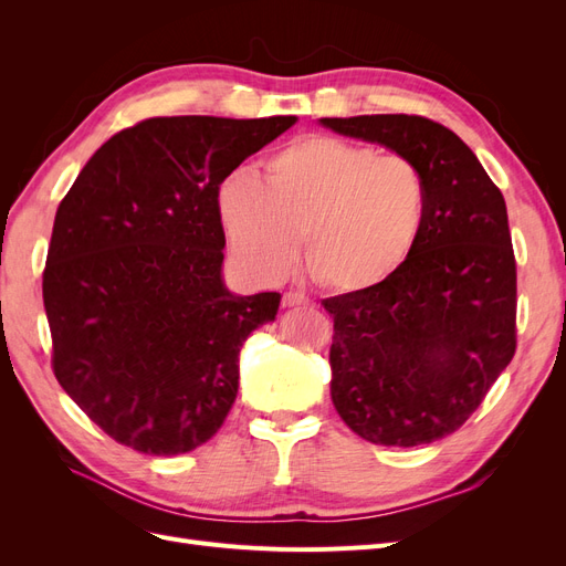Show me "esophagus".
<instances>
[{"label":"esophagus","mask_w":566,"mask_h":566,"mask_svg":"<svg viewBox=\"0 0 566 566\" xmlns=\"http://www.w3.org/2000/svg\"><path fill=\"white\" fill-rule=\"evenodd\" d=\"M310 304H312V300L306 297L304 293H297V290H295V293L290 290V293L283 295V306H310Z\"/></svg>","instance_id":"esophagus-1"}]
</instances>
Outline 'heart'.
Segmentation results:
<instances>
[{
    "mask_svg": "<svg viewBox=\"0 0 566 566\" xmlns=\"http://www.w3.org/2000/svg\"><path fill=\"white\" fill-rule=\"evenodd\" d=\"M427 179L399 153L312 134L264 163L262 181L235 169L217 191L229 245L250 273L279 279L302 264L328 293L354 295L387 283L418 248Z\"/></svg>",
    "mask_w": 566,
    "mask_h": 566,
    "instance_id": "heart-1",
    "label": "heart"
}]
</instances>
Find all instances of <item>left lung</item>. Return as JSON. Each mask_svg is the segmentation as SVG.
Segmentation results:
<instances>
[{"label":"left lung","mask_w":566,"mask_h":566,"mask_svg":"<svg viewBox=\"0 0 566 566\" xmlns=\"http://www.w3.org/2000/svg\"><path fill=\"white\" fill-rule=\"evenodd\" d=\"M382 144L427 179L418 248L366 293L323 300L333 316L331 397L370 443L420 447L460 430L517 349V264L507 210L474 153L420 115L323 117Z\"/></svg>","instance_id":"8db88e82"}]
</instances>
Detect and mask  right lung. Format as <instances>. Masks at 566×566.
Here are the masks:
<instances>
[{"instance_id":"1","label":"right lung","mask_w":566,"mask_h":566,"mask_svg":"<svg viewBox=\"0 0 566 566\" xmlns=\"http://www.w3.org/2000/svg\"><path fill=\"white\" fill-rule=\"evenodd\" d=\"M295 115L148 117L117 132L61 200L42 297L59 385L111 439L198 449L238 394V354L281 295L221 281L217 191Z\"/></svg>"}]
</instances>
